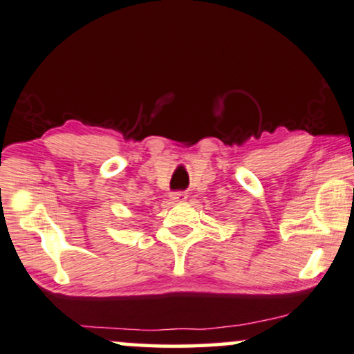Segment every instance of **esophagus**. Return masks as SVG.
Wrapping results in <instances>:
<instances>
[{
	"mask_svg": "<svg viewBox=\"0 0 354 354\" xmlns=\"http://www.w3.org/2000/svg\"><path fill=\"white\" fill-rule=\"evenodd\" d=\"M187 199V192H174V194H171V201L173 202H181V201H186Z\"/></svg>",
	"mask_w": 354,
	"mask_h": 354,
	"instance_id": "1",
	"label": "esophagus"
}]
</instances>
